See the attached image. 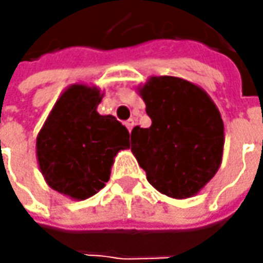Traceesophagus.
Instances as JSON below:
<instances>
[{
  "label": "esophagus",
  "mask_w": 263,
  "mask_h": 263,
  "mask_svg": "<svg viewBox=\"0 0 263 263\" xmlns=\"http://www.w3.org/2000/svg\"><path fill=\"white\" fill-rule=\"evenodd\" d=\"M124 124H126V127L128 128V132H132V128L135 127V120H132V118H130V120H127Z\"/></svg>",
  "instance_id": "obj_1"
}]
</instances>
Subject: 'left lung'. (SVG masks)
I'll list each match as a JSON object with an SVG mask.
<instances>
[{"label":"left lung","mask_w":263,"mask_h":263,"mask_svg":"<svg viewBox=\"0 0 263 263\" xmlns=\"http://www.w3.org/2000/svg\"><path fill=\"white\" fill-rule=\"evenodd\" d=\"M152 124L132 132V152L147 181L173 199L197 195L221 167L224 123L206 92L174 76H152L137 87Z\"/></svg>","instance_id":"obj_1"}]
</instances>
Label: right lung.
<instances>
[{
  "label": "right lung",
  "instance_id": "right-lung-1",
  "mask_svg": "<svg viewBox=\"0 0 263 263\" xmlns=\"http://www.w3.org/2000/svg\"><path fill=\"white\" fill-rule=\"evenodd\" d=\"M102 98L99 87L68 86L36 137V159L46 184L74 200L105 186L116 155L130 147L126 127L96 111Z\"/></svg>",
  "mask_w": 263,
  "mask_h": 263
}]
</instances>
